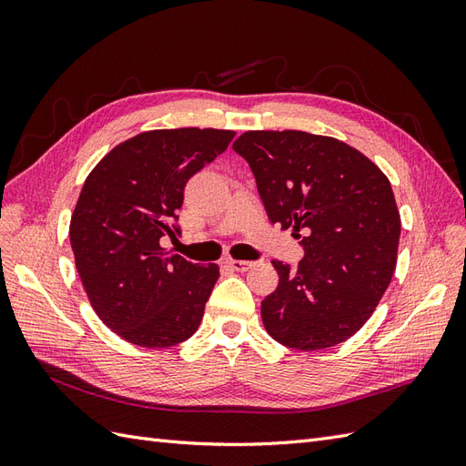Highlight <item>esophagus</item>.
<instances>
[{
    "label": "esophagus",
    "instance_id": "obj_1",
    "mask_svg": "<svg viewBox=\"0 0 466 466\" xmlns=\"http://www.w3.org/2000/svg\"><path fill=\"white\" fill-rule=\"evenodd\" d=\"M225 266H228L229 270H233V272H247L248 268L252 266V262H248V260H233V258H229V260H225Z\"/></svg>",
    "mask_w": 466,
    "mask_h": 466
}]
</instances>
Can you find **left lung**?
<instances>
[{
  "label": "left lung",
  "mask_w": 466,
  "mask_h": 466,
  "mask_svg": "<svg viewBox=\"0 0 466 466\" xmlns=\"http://www.w3.org/2000/svg\"><path fill=\"white\" fill-rule=\"evenodd\" d=\"M233 149L257 178L268 219L301 238L305 257L279 276L260 315L288 348L313 351L354 336L397 268L400 214L390 182L361 151L330 136L250 130Z\"/></svg>",
  "instance_id": "left-lung-1"
}]
</instances>
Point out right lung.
I'll return each mask as SVG.
<instances>
[{
  "instance_id": "add662e5",
  "label": "right lung",
  "mask_w": 466,
  "mask_h": 466,
  "mask_svg": "<svg viewBox=\"0 0 466 466\" xmlns=\"http://www.w3.org/2000/svg\"><path fill=\"white\" fill-rule=\"evenodd\" d=\"M233 130H149L95 165L69 221V243L91 307L126 342L177 346L198 330L219 278L159 245L175 237L185 187L228 149Z\"/></svg>"
}]
</instances>
